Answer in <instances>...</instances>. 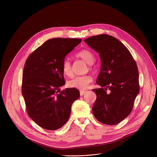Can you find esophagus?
Segmentation results:
<instances>
[{
  "instance_id": "esophagus-1",
  "label": "esophagus",
  "mask_w": 157,
  "mask_h": 157,
  "mask_svg": "<svg viewBox=\"0 0 157 157\" xmlns=\"http://www.w3.org/2000/svg\"><path fill=\"white\" fill-rule=\"evenodd\" d=\"M79 92H80V95L82 96V95H83L86 93V91H84V90H81Z\"/></svg>"
}]
</instances>
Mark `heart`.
I'll return each instance as SVG.
<instances>
[{"label": "heart", "mask_w": 157, "mask_h": 157, "mask_svg": "<svg viewBox=\"0 0 157 157\" xmlns=\"http://www.w3.org/2000/svg\"><path fill=\"white\" fill-rule=\"evenodd\" d=\"M77 57L81 58L84 60L88 64L90 65L89 68L92 69L93 63L95 60L94 53L87 49H82V50L78 52L76 55ZM62 70L63 73L67 76H72V64L69 59H65L62 63ZM92 81V78L90 75H84V76H78L73 78L71 79L68 84L70 87L77 88L79 90H85L88 88L90 83Z\"/></svg>", "instance_id": "obj_1"}]
</instances>
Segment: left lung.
Listing matches in <instances>:
<instances>
[{
	"label": "left lung",
	"mask_w": 157,
	"mask_h": 157,
	"mask_svg": "<svg viewBox=\"0 0 157 157\" xmlns=\"http://www.w3.org/2000/svg\"><path fill=\"white\" fill-rule=\"evenodd\" d=\"M84 41L101 60L97 84L102 88L92 90L97 95L93 114L104 124L116 125L131 113L139 92L136 62L127 47L113 36L101 34Z\"/></svg>",
	"instance_id": "8db88e82"
}]
</instances>
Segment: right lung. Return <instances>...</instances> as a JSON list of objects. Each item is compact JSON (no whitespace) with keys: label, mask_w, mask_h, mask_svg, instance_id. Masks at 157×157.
<instances>
[{"label":"right lung","mask_w":157,"mask_h":157,"mask_svg":"<svg viewBox=\"0 0 157 157\" xmlns=\"http://www.w3.org/2000/svg\"><path fill=\"white\" fill-rule=\"evenodd\" d=\"M81 39L54 38L29 55L24 65L21 91L29 117L44 129L61 128L69 120L71 105L80 96L74 88L60 87L65 82L62 63Z\"/></svg>","instance_id":"add662e5"}]
</instances>
